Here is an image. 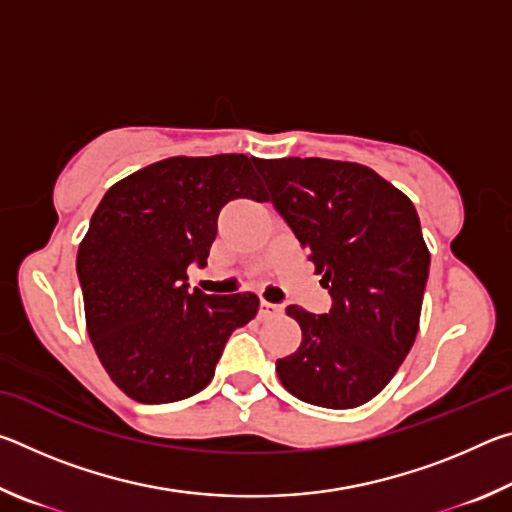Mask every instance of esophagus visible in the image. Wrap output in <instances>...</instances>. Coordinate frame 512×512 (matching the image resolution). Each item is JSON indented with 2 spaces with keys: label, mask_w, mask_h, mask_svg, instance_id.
<instances>
[{
  "label": "esophagus",
  "mask_w": 512,
  "mask_h": 512,
  "mask_svg": "<svg viewBox=\"0 0 512 512\" xmlns=\"http://www.w3.org/2000/svg\"><path fill=\"white\" fill-rule=\"evenodd\" d=\"M280 314H282L280 305H273V302H266V300L259 302V318H275Z\"/></svg>",
  "instance_id": "esophagus-1"
}]
</instances>
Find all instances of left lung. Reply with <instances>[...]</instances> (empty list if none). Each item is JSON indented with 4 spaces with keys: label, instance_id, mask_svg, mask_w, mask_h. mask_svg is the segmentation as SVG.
I'll use <instances>...</instances> for the list:
<instances>
[{
    "label": "left lung",
    "instance_id": "obj_1",
    "mask_svg": "<svg viewBox=\"0 0 512 512\" xmlns=\"http://www.w3.org/2000/svg\"><path fill=\"white\" fill-rule=\"evenodd\" d=\"M255 167L332 296L327 314L287 307L302 341L277 359V377L307 404H366L393 379L418 334L429 277L418 212L363 164L282 158Z\"/></svg>",
    "mask_w": 512,
    "mask_h": 512
}]
</instances>
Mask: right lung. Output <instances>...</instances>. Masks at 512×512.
Here are the masks:
<instances>
[{"label":"right lung","mask_w":512,"mask_h":512,"mask_svg":"<svg viewBox=\"0 0 512 512\" xmlns=\"http://www.w3.org/2000/svg\"><path fill=\"white\" fill-rule=\"evenodd\" d=\"M257 158H169L112 185L76 257L85 323L110 379L142 404L192 397L210 384L225 343L253 320L255 293L189 291L216 219L235 198L266 201Z\"/></svg>","instance_id":"add662e5"}]
</instances>
